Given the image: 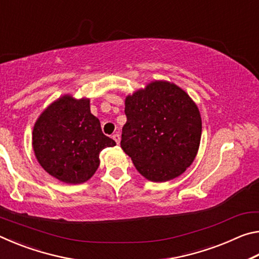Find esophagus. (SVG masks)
<instances>
[{
	"mask_svg": "<svg viewBox=\"0 0 259 259\" xmlns=\"http://www.w3.org/2000/svg\"><path fill=\"white\" fill-rule=\"evenodd\" d=\"M112 138L115 140V143L117 144V145H119L120 144V140H121V137H120V135L119 134H114L113 136H112Z\"/></svg>",
	"mask_w": 259,
	"mask_h": 259,
	"instance_id": "obj_1",
	"label": "esophagus"
}]
</instances>
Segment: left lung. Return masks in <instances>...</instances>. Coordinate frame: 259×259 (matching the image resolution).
<instances>
[{
  "label": "left lung",
  "instance_id": "left-lung-1",
  "mask_svg": "<svg viewBox=\"0 0 259 259\" xmlns=\"http://www.w3.org/2000/svg\"><path fill=\"white\" fill-rule=\"evenodd\" d=\"M121 147L136 169L151 182L181 176L198 154L202 120L185 90L155 80L128 95Z\"/></svg>",
  "mask_w": 259,
  "mask_h": 259
}]
</instances>
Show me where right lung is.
<instances>
[{
	"label": "right lung",
	"mask_w": 259,
	"mask_h": 259,
	"mask_svg": "<svg viewBox=\"0 0 259 259\" xmlns=\"http://www.w3.org/2000/svg\"><path fill=\"white\" fill-rule=\"evenodd\" d=\"M116 143L105 136L90 112L89 98L66 94L52 102L34 123L32 146L46 171L65 184H82L98 169L99 153Z\"/></svg>",
	"instance_id": "right-lung-1"
}]
</instances>
